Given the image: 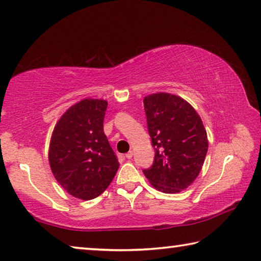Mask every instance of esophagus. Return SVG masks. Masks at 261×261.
I'll use <instances>...</instances> for the list:
<instances>
[{
	"label": "esophagus",
	"mask_w": 261,
	"mask_h": 261,
	"mask_svg": "<svg viewBox=\"0 0 261 261\" xmlns=\"http://www.w3.org/2000/svg\"><path fill=\"white\" fill-rule=\"evenodd\" d=\"M132 155H134V152H132V151H129V152H127V153L125 154V158H126V159H131V158H132Z\"/></svg>",
	"instance_id": "1"
}]
</instances>
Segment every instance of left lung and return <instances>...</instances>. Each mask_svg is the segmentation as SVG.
<instances>
[{
    "label": "left lung",
    "instance_id": "left-lung-1",
    "mask_svg": "<svg viewBox=\"0 0 261 261\" xmlns=\"http://www.w3.org/2000/svg\"><path fill=\"white\" fill-rule=\"evenodd\" d=\"M144 107L155 152L144 175L159 191L180 192L193 183L204 165L208 149L205 126L192 106L177 95L145 96Z\"/></svg>",
    "mask_w": 261,
    "mask_h": 261
}]
</instances>
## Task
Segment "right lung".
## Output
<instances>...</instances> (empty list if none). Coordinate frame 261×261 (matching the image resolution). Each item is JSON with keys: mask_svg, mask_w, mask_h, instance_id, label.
<instances>
[{"mask_svg": "<svg viewBox=\"0 0 261 261\" xmlns=\"http://www.w3.org/2000/svg\"><path fill=\"white\" fill-rule=\"evenodd\" d=\"M107 101L84 99L73 105L53 131L49 165L65 191L83 200L100 196L120 167L103 132Z\"/></svg>", "mask_w": 261, "mask_h": 261, "instance_id": "obj_1", "label": "right lung"}]
</instances>
